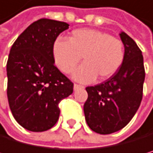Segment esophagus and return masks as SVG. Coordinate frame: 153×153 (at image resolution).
Returning <instances> with one entry per match:
<instances>
[{
	"label": "esophagus",
	"instance_id": "obj_1",
	"mask_svg": "<svg viewBox=\"0 0 153 153\" xmlns=\"http://www.w3.org/2000/svg\"><path fill=\"white\" fill-rule=\"evenodd\" d=\"M73 88H74V90H78V89H80V88H83V86H82V85H81V84L74 83Z\"/></svg>",
	"mask_w": 153,
	"mask_h": 153
}]
</instances>
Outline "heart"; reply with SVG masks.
<instances>
[{"label": "heart", "instance_id": "obj_1", "mask_svg": "<svg viewBox=\"0 0 153 153\" xmlns=\"http://www.w3.org/2000/svg\"><path fill=\"white\" fill-rule=\"evenodd\" d=\"M56 66L64 73L72 72L80 63H84L73 73L79 82H90L97 76L106 80L120 69L125 59V48L122 41L105 32L95 29H76L67 41L57 39L52 48Z\"/></svg>", "mask_w": 153, "mask_h": 153}]
</instances>
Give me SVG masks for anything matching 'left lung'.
I'll list each match as a JSON object with an SVG mask.
<instances>
[{
    "label": "left lung",
    "instance_id": "left-lung-1",
    "mask_svg": "<svg viewBox=\"0 0 153 153\" xmlns=\"http://www.w3.org/2000/svg\"><path fill=\"white\" fill-rule=\"evenodd\" d=\"M120 38L125 47L120 69L104 82L86 87L85 119L89 128L99 134H111L126 127L142 100L145 69L141 50L126 33L121 32Z\"/></svg>",
    "mask_w": 153,
    "mask_h": 153
}]
</instances>
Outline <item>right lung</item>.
I'll return each mask as SVG.
<instances>
[{
	"label": "right lung",
	"mask_w": 153,
	"mask_h": 153,
	"mask_svg": "<svg viewBox=\"0 0 153 153\" xmlns=\"http://www.w3.org/2000/svg\"><path fill=\"white\" fill-rule=\"evenodd\" d=\"M69 24L47 18L29 25L13 44L7 60V97L15 120L27 130L46 131L59 117V104L73 83L55 66L52 48Z\"/></svg>",
	"instance_id": "add662e5"
}]
</instances>
